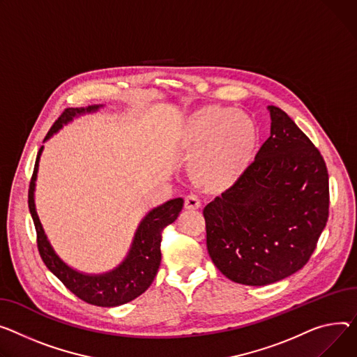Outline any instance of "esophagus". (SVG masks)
Wrapping results in <instances>:
<instances>
[{
  "mask_svg": "<svg viewBox=\"0 0 357 357\" xmlns=\"http://www.w3.org/2000/svg\"><path fill=\"white\" fill-rule=\"evenodd\" d=\"M201 206V199L197 197V195H188L185 198V208L186 209H198Z\"/></svg>",
  "mask_w": 357,
  "mask_h": 357,
  "instance_id": "obj_1",
  "label": "esophagus"
}]
</instances>
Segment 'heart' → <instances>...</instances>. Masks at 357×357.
I'll list each match as a JSON object with an SVG mask.
<instances>
[{
	"instance_id": "b5f03b06",
	"label": "heart",
	"mask_w": 357,
	"mask_h": 357,
	"mask_svg": "<svg viewBox=\"0 0 357 357\" xmlns=\"http://www.w3.org/2000/svg\"><path fill=\"white\" fill-rule=\"evenodd\" d=\"M181 145L191 163L192 178L205 188L220 189L238 179L254 156L257 129L240 110L206 106L186 119Z\"/></svg>"
}]
</instances>
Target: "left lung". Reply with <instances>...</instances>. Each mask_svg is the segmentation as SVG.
<instances>
[{
  "mask_svg": "<svg viewBox=\"0 0 357 357\" xmlns=\"http://www.w3.org/2000/svg\"><path fill=\"white\" fill-rule=\"evenodd\" d=\"M268 110L271 135L254 162L204 208L212 263L245 286H267L301 270L328 218L321 153L286 112Z\"/></svg>",
  "mask_w": 357,
  "mask_h": 357,
  "instance_id": "1",
  "label": "left lung"
}]
</instances>
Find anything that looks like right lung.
<instances>
[{
  "label": "right lung",
  "instance_id": "1",
  "mask_svg": "<svg viewBox=\"0 0 357 357\" xmlns=\"http://www.w3.org/2000/svg\"><path fill=\"white\" fill-rule=\"evenodd\" d=\"M100 106L89 107H68L54 122L52 129L47 133L45 139H50L63 125L73 121V117L83 113L96 112ZM43 152V146L38 151L34 172L29 189V208L34 221L37 232V247L44 264L49 268L64 286L77 296L80 300L100 307H116L125 303H129L145 293L152 284L158 268L160 266V241L162 231L165 227L172 224L183 206L182 198H175L160 206L152 209L148 215L142 220L139 228L136 229L132 247L123 259L114 270L105 274H83L71 267H68L64 261L56 254L53 247L44 234L41 222L38 220L36 204H34V188L38 171V160Z\"/></svg>",
  "mask_w": 357,
  "mask_h": 357
}]
</instances>
